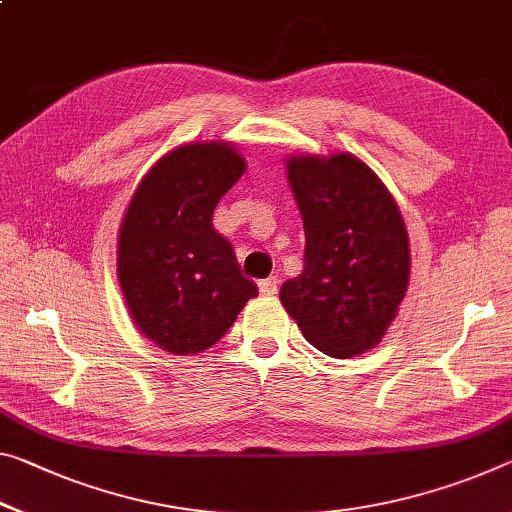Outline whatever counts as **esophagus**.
Segmentation results:
<instances>
[{
  "label": "esophagus",
  "mask_w": 512,
  "mask_h": 512,
  "mask_svg": "<svg viewBox=\"0 0 512 512\" xmlns=\"http://www.w3.org/2000/svg\"><path fill=\"white\" fill-rule=\"evenodd\" d=\"M259 291H262V294H266V296L278 294V278H275V275H271V278L259 280Z\"/></svg>",
  "instance_id": "obj_1"
}]
</instances>
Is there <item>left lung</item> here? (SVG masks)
<instances>
[{"instance_id": "8db88e82", "label": "left lung", "mask_w": 512, "mask_h": 512, "mask_svg": "<svg viewBox=\"0 0 512 512\" xmlns=\"http://www.w3.org/2000/svg\"><path fill=\"white\" fill-rule=\"evenodd\" d=\"M305 266L280 289L307 342L332 358L376 346L410 282V243L380 177L353 154L287 159Z\"/></svg>"}]
</instances>
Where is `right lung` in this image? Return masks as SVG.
<instances>
[{
	"label": "right lung",
	"instance_id": "obj_1",
	"mask_svg": "<svg viewBox=\"0 0 512 512\" xmlns=\"http://www.w3.org/2000/svg\"><path fill=\"white\" fill-rule=\"evenodd\" d=\"M246 170L227 143H189L161 157L129 202L118 280L145 337L175 355L212 348L257 296L212 216Z\"/></svg>",
	"mask_w": 512,
	"mask_h": 512
}]
</instances>
